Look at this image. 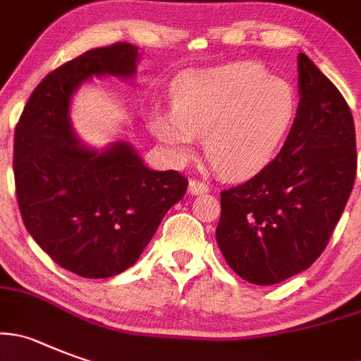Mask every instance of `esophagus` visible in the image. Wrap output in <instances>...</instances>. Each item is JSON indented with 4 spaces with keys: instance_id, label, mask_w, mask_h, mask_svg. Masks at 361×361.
<instances>
[{
    "instance_id": "34e87169",
    "label": "esophagus",
    "mask_w": 361,
    "mask_h": 361,
    "mask_svg": "<svg viewBox=\"0 0 361 361\" xmlns=\"http://www.w3.org/2000/svg\"><path fill=\"white\" fill-rule=\"evenodd\" d=\"M188 191H190L191 195H202V193H207V191H209V186H207L206 183H202V180L191 178L190 186H188Z\"/></svg>"
}]
</instances>
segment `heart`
I'll use <instances>...</instances> for the list:
<instances>
[{"mask_svg":"<svg viewBox=\"0 0 361 361\" xmlns=\"http://www.w3.org/2000/svg\"><path fill=\"white\" fill-rule=\"evenodd\" d=\"M295 112L288 82L243 61L186 75L175 87L173 111L154 112L150 127L178 159L191 157L198 135H206L211 166L241 178L272 161Z\"/></svg>","mask_w":361,"mask_h":361,"instance_id":"1","label":"heart"}]
</instances>
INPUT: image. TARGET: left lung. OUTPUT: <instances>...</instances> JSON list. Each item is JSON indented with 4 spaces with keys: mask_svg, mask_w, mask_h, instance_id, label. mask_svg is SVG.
<instances>
[{
    "mask_svg": "<svg viewBox=\"0 0 361 361\" xmlns=\"http://www.w3.org/2000/svg\"><path fill=\"white\" fill-rule=\"evenodd\" d=\"M297 64L300 100L279 155L220 193L218 247L241 279L261 286L302 272L324 252L358 164L347 102L304 53Z\"/></svg>",
    "mask_w": 361,
    "mask_h": 361,
    "instance_id": "left-lung-1",
    "label": "left lung"
}]
</instances>
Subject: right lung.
<instances>
[{
    "instance_id": "add662e5",
    "label": "right lung",
    "mask_w": 361,
    "mask_h": 361,
    "mask_svg": "<svg viewBox=\"0 0 361 361\" xmlns=\"http://www.w3.org/2000/svg\"><path fill=\"white\" fill-rule=\"evenodd\" d=\"M137 61L128 42L89 49L42 78L16 127V197L26 231L62 269L89 279L130 269L188 188L178 171L150 170L127 141L97 150L71 128L75 91L92 77H134Z\"/></svg>"
}]
</instances>
